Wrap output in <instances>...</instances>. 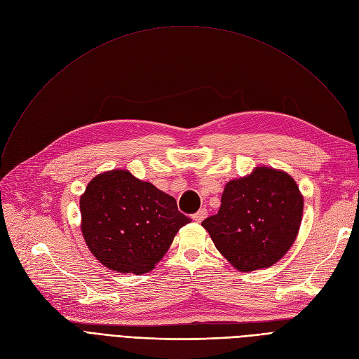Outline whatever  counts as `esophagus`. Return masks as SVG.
<instances>
[{"mask_svg":"<svg viewBox=\"0 0 359 359\" xmlns=\"http://www.w3.org/2000/svg\"><path fill=\"white\" fill-rule=\"evenodd\" d=\"M206 215H208V212H206V210H199L192 218H194L195 222H202V221L206 218Z\"/></svg>","mask_w":359,"mask_h":359,"instance_id":"obj_1","label":"esophagus"}]
</instances>
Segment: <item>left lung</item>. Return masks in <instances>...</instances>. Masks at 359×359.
<instances>
[{"label": "left lung", "mask_w": 359, "mask_h": 359, "mask_svg": "<svg viewBox=\"0 0 359 359\" xmlns=\"http://www.w3.org/2000/svg\"><path fill=\"white\" fill-rule=\"evenodd\" d=\"M304 198L295 180L282 170L259 165L224 187L218 214L202 227L218 252L240 272L269 268L294 244Z\"/></svg>", "instance_id": "8db88e82"}]
</instances>
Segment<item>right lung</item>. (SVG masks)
<instances>
[{
  "label": "right lung",
  "mask_w": 359,
  "mask_h": 359,
  "mask_svg": "<svg viewBox=\"0 0 359 359\" xmlns=\"http://www.w3.org/2000/svg\"><path fill=\"white\" fill-rule=\"evenodd\" d=\"M81 233L103 266L119 273L153 271L191 218L173 196L116 168L93 177L80 198Z\"/></svg>",
  "instance_id": "1"
}]
</instances>
